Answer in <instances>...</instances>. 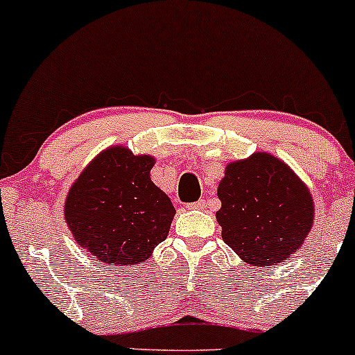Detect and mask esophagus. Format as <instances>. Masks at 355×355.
Listing matches in <instances>:
<instances>
[{"label": "esophagus", "mask_w": 355, "mask_h": 355, "mask_svg": "<svg viewBox=\"0 0 355 355\" xmlns=\"http://www.w3.org/2000/svg\"><path fill=\"white\" fill-rule=\"evenodd\" d=\"M206 206V201L205 199H199V201L196 202H191V205H188V209H202Z\"/></svg>", "instance_id": "obj_1"}]
</instances>
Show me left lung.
I'll list each match as a JSON object with an SVG mask.
<instances>
[{"label":"left lung","mask_w":355,"mask_h":355,"mask_svg":"<svg viewBox=\"0 0 355 355\" xmlns=\"http://www.w3.org/2000/svg\"><path fill=\"white\" fill-rule=\"evenodd\" d=\"M218 198L223 241L248 265L266 268L288 260L313 226L310 189L270 153L230 162Z\"/></svg>","instance_id":"obj_1"}]
</instances>
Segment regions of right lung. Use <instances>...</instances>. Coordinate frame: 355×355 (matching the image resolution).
<instances>
[{
  "instance_id": "right-lung-1",
  "label": "right lung",
  "mask_w": 355,
  "mask_h": 355,
  "mask_svg": "<svg viewBox=\"0 0 355 355\" xmlns=\"http://www.w3.org/2000/svg\"><path fill=\"white\" fill-rule=\"evenodd\" d=\"M154 164L149 154L110 146L70 186L63 216L73 240L102 263L141 265L167 238L176 209L150 181Z\"/></svg>"
}]
</instances>
